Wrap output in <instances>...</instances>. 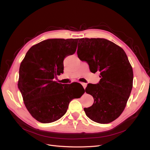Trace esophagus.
Here are the masks:
<instances>
[{
	"mask_svg": "<svg viewBox=\"0 0 150 150\" xmlns=\"http://www.w3.org/2000/svg\"><path fill=\"white\" fill-rule=\"evenodd\" d=\"M81 84L82 85V86H83V87H84V89H85L86 86H87V84H86V83H84V82H81Z\"/></svg>",
	"mask_w": 150,
	"mask_h": 150,
	"instance_id": "34e87169",
	"label": "esophagus"
}]
</instances>
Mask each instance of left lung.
Wrapping results in <instances>:
<instances>
[{
	"mask_svg": "<svg viewBox=\"0 0 150 150\" xmlns=\"http://www.w3.org/2000/svg\"><path fill=\"white\" fill-rule=\"evenodd\" d=\"M93 73L100 72L97 84H88L86 92L94 97L93 105L84 108L86 115L99 123H108L125 109L133 87V73L121 47L104 38H81L77 51Z\"/></svg>",
	"mask_w": 150,
	"mask_h": 150,
	"instance_id": "8db88e82",
	"label": "left lung"
}]
</instances>
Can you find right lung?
<instances>
[{
  "instance_id": "1",
  "label": "right lung",
  "mask_w": 150,
  "mask_h": 150,
  "mask_svg": "<svg viewBox=\"0 0 150 150\" xmlns=\"http://www.w3.org/2000/svg\"><path fill=\"white\" fill-rule=\"evenodd\" d=\"M78 40L42 41L30 48L20 64L18 89L28 111L41 123L59 119L67 112L69 102L85 92L82 87V91L74 93L71 86L64 87L54 81L56 75L63 73V60L76 52Z\"/></svg>"
}]
</instances>
